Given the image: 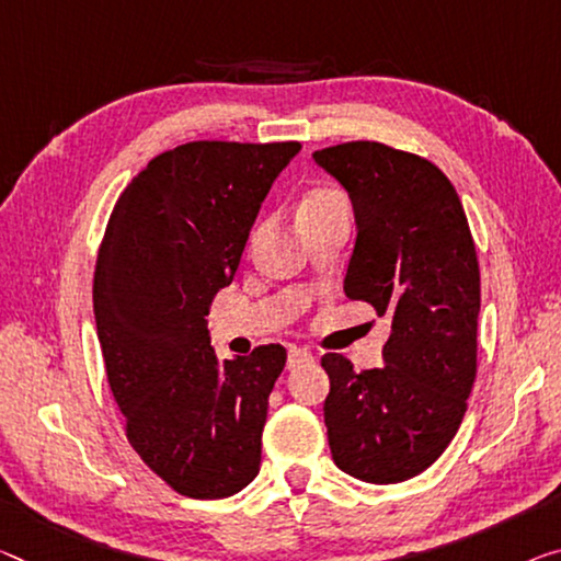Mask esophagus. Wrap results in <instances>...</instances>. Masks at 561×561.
Returning a JSON list of instances; mask_svg holds the SVG:
<instances>
[{"mask_svg":"<svg viewBox=\"0 0 561 561\" xmlns=\"http://www.w3.org/2000/svg\"><path fill=\"white\" fill-rule=\"evenodd\" d=\"M306 364H316V356L308 348H290L288 351V370H296Z\"/></svg>","mask_w":561,"mask_h":561,"instance_id":"1","label":"esophagus"}]
</instances>
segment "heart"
Segmentation results:
<instances>
[{
	"label": "heart",
	"mask_w": 561,
	"mask_h": 561,
	"mask_svg": "<svg viewBox=\"0 0 561 561\" xmlns=\"http://www.w3.org/2000/svg\"><path fill=\"white\" fill-rule=\"evenodd\" d=\"M341 205H348V203L339 191H333V187H316V191L308 193L306 201L300 203L298 215H310V213L341 208Z\"/></svg>",
	"instance_id": "heart-1"
}]
</instances>
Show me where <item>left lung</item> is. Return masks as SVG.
Returning <instances> with one entry per match:
<instances>
[{
	"instance_id": "1",
	"label": "left lung",
	"mask_w": 561,
	"mask_h": 561,
	"mask_svg": "<svg viewBox=\"0 0 561 561\" xmlns=\"http://www.w3.org/2000/svg\"><path fill=\"white\" fill-rule=\"evenodd\" d=\"M313 160L346 187L356 213L346 296L389 316L381 368L353 370L341 353L323 416L335 467L370 484L428 469L467 413L477 378L479 261L467 213L434 162L374 140Z\"/></svg>"
}]
</instances>
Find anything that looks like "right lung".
<instances>
[{"instance_id":"obj_1","label":"right lung","mask_w":561,"mask_h":561,"mask_svg":"<svg viewBox=\"0 0 561 561\" xmlns=\"http://www.w3.org/2000/svg\"><path fill=\"white\" fill-rule=\"evenodd\" d=\"M300 142L195 140L148 162L117 197L92 304L107 383L140 459L178 494L222 499L261 469L280 343L220 360L208 335L261 203Z\"/></svg>"}]
</instances>
